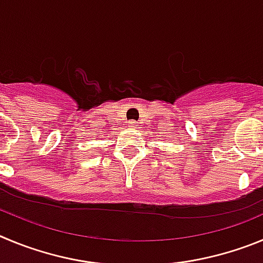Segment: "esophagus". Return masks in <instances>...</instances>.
Masks as SVG:
<instances>
[{"label":"esophagus","instance_id":"34e87169","mask_svg":"<svg viewBox=\"0 0 263 263\" xmlns=\"http://www.w3.org/2000/svg\"><path fill=\"white\" fill-rule=\"evenodd\" d=\"M127 126H128V127H131V128H132V127H135V126H136V123H135L134 120H129V122H128V124H127Z\"/></svg>","mask_w":263,"mask_h":263}]
</instances>
